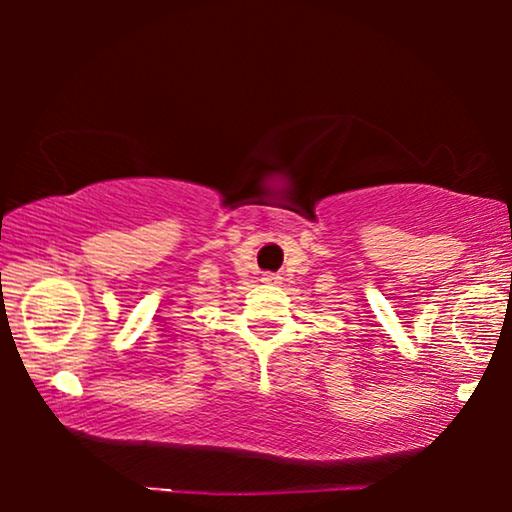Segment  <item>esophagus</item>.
Listing matches in <instances>:
<instances>
[{
  "instance_id": "1",
  "label": "esophagus",
  "mask_w": 512,
  "mask_h": 512,
  "mask_svg": "<svg viewBox=\"0 0 512 512\" xmlns=\"http://www.w3.org/2000/svg\"><path fill=\"white\" fill-rule=\"evenodd\" d=\"M263 282H265V284H275V282H277V277H275V275H265V277H263Z\"/></svg>"
}]
</instances>
